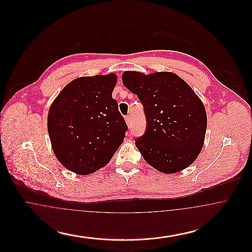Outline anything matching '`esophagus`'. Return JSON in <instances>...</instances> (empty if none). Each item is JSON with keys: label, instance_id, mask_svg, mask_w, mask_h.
<instances>
[{"label": "esophagus", "instance_id": "obj_1", "mask_svg": "<svg viewBox=\"0 0 252 252\" xmlns=\"http://www.w3.org/2000/svg\"><path fill=\"white\" fill-rule=\"evenodd\" d=\"M125 120H126V125H127V126H129L130 124H131V117H130V116H126V117L125 118Z\"/></svg>", "mask_w": 252, "mask_h": 252}]
</instances>
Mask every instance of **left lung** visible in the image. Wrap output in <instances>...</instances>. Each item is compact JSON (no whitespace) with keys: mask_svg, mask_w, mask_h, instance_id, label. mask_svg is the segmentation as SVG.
Returning a JSON list of instances; mask_svg holds the SVG:
<instances>
[{"mask_svg":"<svg viewBox=\"0 0 252 252\" xmlns=\"http://www.w3.org/2000/svg\"><path fill=\"white\" fill-rule=\"evenodd\" d=\"M122 80L144 106L147 128L135 144L144 160L163 174L190 166L205 141L207 113L201 99L172 72L126 71Z\"/></svg>","mask_w":252,"mask_h":252,"instance_id":"left-lung-1","label":"left lung"}]
</instances>
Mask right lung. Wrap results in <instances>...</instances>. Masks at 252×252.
<instances>
[{
    "label": "right lung",
    "instance_id": "right-lung-1",
    "mask_svg": "<svg viewBox=\"0 0 252 252\" xmlns=\"http://www.w3.org/2000/svg\"><path fill=\"white\" fill-rule=\"evenodd\" d=\"M117 74L78 77L66 85L49 108L53 151L65 168L89 175L106 166L127 129L112 98Z\"/></svg>",
    "mask_w": 252,
    "mask_h": 252
}]
</instances>
